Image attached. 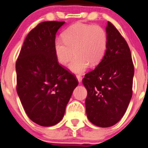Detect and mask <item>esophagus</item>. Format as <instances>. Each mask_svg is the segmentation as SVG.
I'll list each match as a JSON object with an SVG mask.
<instances>
[{"label":"esophagus","mask_w":148,"mask_h":148,"mask_svg":"<svg viewBox=\"0 0 148 148\" xmlns=\"http://www.w3.org/2000/svg\"><path fill=\"white\" fill-rule=\"evenodd\" d=\"M77 80H78V82H79V83L82 82V77H81L80 75H77Z\"/></svg>","instance_id":"obj_1"}]
</instances>
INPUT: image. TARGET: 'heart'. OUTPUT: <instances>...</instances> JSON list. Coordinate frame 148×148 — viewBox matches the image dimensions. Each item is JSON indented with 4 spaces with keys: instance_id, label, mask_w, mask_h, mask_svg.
Instances as JSON below:
<instances>
[{
    "instance_id": "b5f03b06",
    "label": "heart",
    "mask_w": 148,
    "mask_h": 148,
    "mask_svg": "<svg viewBox=\"0 0 148 148\" xmlns=\"http://www.w3.org/2000/svg\"><path fill=\"white\" fill-rule=\"evenodd\" d=\"M63 40L56 38L54 50L58 61L66 65L73 55L69 69L72 72L80 74L90 66L97 65L101 60L107 47V34L99 25L76 23L66 29Z\"/></svg>"
}]
</instances>
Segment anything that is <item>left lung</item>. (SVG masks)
Wrapping results in <instances>:
<instances>
[{
	"instance_id": "obj_1",
	"label": "left lung",
	"mask_w": 148,
	"mask_h": 148,
	"mask_svg": "<svg viewBox=\"0 0 148 148\" xmlns=\"http://www.w3.org/2000/svg\"><path fill=\"white\" fill-rule=\"evenodd\" d=\"M107 50L94 70L82 80L88 91L85 108L88 120L99 127H110L125 114L132 96L134 68L127 42L108 22Z\"/></svg>"
}]
</instances>
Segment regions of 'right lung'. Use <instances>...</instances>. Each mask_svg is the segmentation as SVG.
Returning a JSON list of instances; mask_svg holds the SVG:
<instances>
[{
    "label": "right lung",
    "mask_w": 148,
    "mask_h": 148,
    "mask_svg": "<svg viewBox=\"0 0 148 148\" xmlns=\"http://www.w3.org/2000/svg\"><path fill=\"white\" fill-rule=\"evenodd\" d=\"M65 22H43L30 30L16 62V92L26 114L41 126L58 123L78 82L59 65L54 50Z\"/></svg>",
    "instance_id": "1"
}]
</instances>
